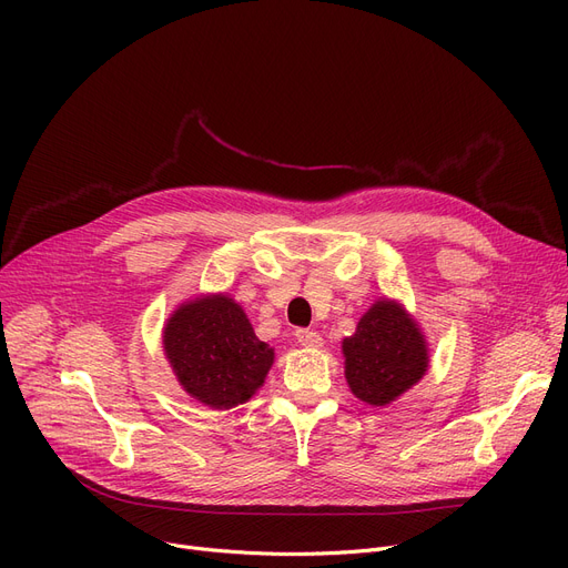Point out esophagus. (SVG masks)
I'll use <instances>...</instances> for the list:
<instances>
[{
  "mask_svg": "<svg viewBox=\"0 0 568 568\" xmlns=\"http://www.w3.org/2000/svg\"><path fill=\"white\" fill-rule=\"evenodd\" d=\"M294 336H296V341H300V345H304V347H320L322 345V336L313 329H296Z\"/></svg>",
  "mask_w": 568,
  "mask_h": 568,
  "instance_id": "34e87169",
  "label": "esophagus"
}]
</instances>
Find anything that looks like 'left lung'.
<instances>
[{"label": "left lung", "instance_id": "8db88e82", "mask_svg": "<svg viewBox=\"0 0 568 568\" xmlns=\"http://www.w3.org/2000/svg\"><path fill=\"white\" fill-rule=\"evenodd\" d=\"M345 377L356 398L368 405L396 400L428 368V349L419 326L392 302H377L345 338Z\"/></svg>", "mask_w": 568, "mask_h": 568}]
</instances>
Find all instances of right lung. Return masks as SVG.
I'll return each mask as SVG.
<instances>
[{
	"mask_svg": "<svg viewBox=\"0 0 568 568\" xmlns=\"http://www.w3.org/2000/svg\"><path fill=\"white\" fill-rule=\"evenodd\" d=\"M170 366L195 400L230 409L246 403L274 364L242 311L227 296H206L179 308L163 332Z\"/></svg>",
	"mask_w": 568,
	"mask_h": 568,
	"instance_id": "1",
	"label": "right lung"
}]
</instances>
